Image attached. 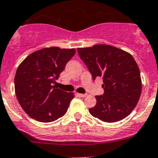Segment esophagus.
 <instances>
[{
    "instance_id": "1",
    "label": "esophagus",
    "mask_w": 158,
    "mask_h": 158,
    "mask_svg": "<svg viewBox=\"0 0 158 158\" xmlns=\"http://www.w3.org/2000/svg\"><path fill=\"white\" fill-rule=\"evenodd\" d=\"M79 96L80 97H82V98H84V97H86L87 95H88V94H79Z\"/></svg>"
}]
</instances>
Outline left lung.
<instances>
[{
  "label": "left lung",
  "instance_id": "8db88e82",
  "mask_svg": "<svg viewBox=\"0 0 158 158\" xmlns=\"http://www.w3.org/2000/svg\"><path fill=\"white\" fill-rule=\"evenodd\" d=\"M81 60L93 80L102 77V95H95L96 105L89 109L95 118L106 122L124 119L133 111L141 93L138 64L125 51L106 44L78 48Z\"/></svg>",
  "mask_w": 158,
  "mask_h": 158
}]
</instances>
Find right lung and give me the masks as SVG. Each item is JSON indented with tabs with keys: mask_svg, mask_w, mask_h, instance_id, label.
<instances>
[{
	"mask_svg": "<svg viewBox=\"0 0 158 158\" xmlns=\"http://www.w3.org/2000/svg\"><path fill=\"white\" fill-rule=\"evenodd\" d=\"M75 49L44 48L28 56L17 68L14 88L23 111L40 122H51L64 115L74 95L53 85Z\"/></svg>",
	"mask_w": 158,
	"mask_h": 158,
	"instance_id": "add662e5",
	"label": "right lung"
}]
</instances>
